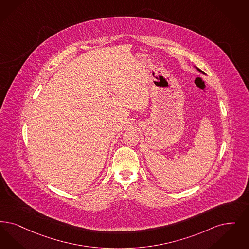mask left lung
<instances>
[{"mask_svg":"<svg viewBox=\"0 0 249 249\" xmlns=\"http://www.w3.org/2000/svg\"><path fill=\"white\" fill-rule=\"evenodd\" d=\"M194 67H195V68H196V70H197V71H198V72H200V73H202V74H204V72H203V71H202V70H199L198 68H196V66H194Z\"/></svg>","mask_w":249,"mask_h":249,"instance_id":"obj_1","label":"left lung"}]
</instances>
